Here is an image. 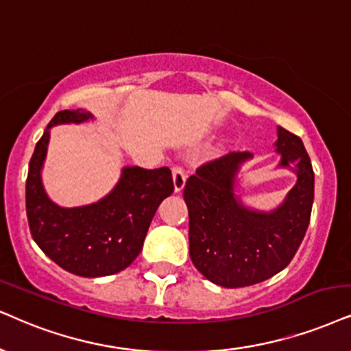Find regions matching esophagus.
Segmentation results:
<instances>
[{
  "label": "esophagus",
  "mask_w": 351,
  "mask_h": 351,
  "mask_svg": "<svg viewBox=\"0 0 351 351\" xmlns=\"http://www.w3.org/2000/svg\"><path fill=\"white\" fill-rule=\"evenodd\" d=\"M171 171H173V184H175V191L176 193H180L186 184V171L181 165H175Z\"/></svg>",
  "instance_id": "obj_1"
}]
</instances>
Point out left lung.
<instances>
[{"label":"left lung","instance_id":"8db88e82","mask_svg":"<svg viewBox=\"0 0 351 351\" xmlns=\"http://www.w3.org/2000/svg\"><path fill=\"white\" fill-rule=\"evenodd\" d=\"M282 167L298 176L295 188L270 214L237 201L234 176L250 152H228L202 163L186 181L189 256L207 280L225 288L264 282L290 264L308 230L314 201V171L303 141L278 126Z\"/></svg>","mask_w":351,"mask_h":351}]
</instances>
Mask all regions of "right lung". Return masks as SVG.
Returning <instances> with one entry per match:
<instances>
[{
	"mask_svg": "<svg viewBox=\"0 0 351 351\" xmlns=\"http://www.w3.org/2000/svg\"><path fill=\"white\" fill-rule=\"evenodd\" d=\"M88 118L84 110H63L48 123L29 163L25 208L40 250L61 269L92 278L117 274L139 256L155 212L173 193V178L168 167H126L117 188L101 201L74 208L53 204L40 178L50 128Z\"/></svg>",
	"mask_w": 351,
	"mask_h": 351,
	"instance_id": "1",
	"label": "right lung"
}]
</instances>
